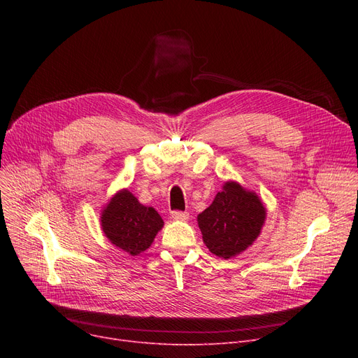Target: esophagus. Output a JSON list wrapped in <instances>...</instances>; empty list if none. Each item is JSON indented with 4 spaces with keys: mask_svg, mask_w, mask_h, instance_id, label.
Listing matches in <instances>:
<instances>
[{
    "mask_svg": "<svg viewBox=\"0 0 358 358\" xmlns=\"http://www.w3.org/2000/svg\"><path fill=\"white\" fill-rule=\"evenodd\" d=\"M171 217L176 220H187L189 219V213L181 212V210H174V212H171Z\"/></svg>",
    "mask_w": 358,
    "mask_h": 358,
    "instance_id": "esophagus-1",
    "label": "esophagus"
}]
</instances>
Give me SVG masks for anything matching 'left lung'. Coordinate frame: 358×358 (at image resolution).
Wrapping results in <instances>:
<instances>
[{
  "label": "left lung",
  "instance_id": "8db88e82",
  "mask_svg": "<svg viewBox=\"0 0 358 358\" xmlns=\"http://www.w3.org/2000/svg\"><path fill=\"white\" fill-rule=\"evenodd\" d=\"M264 219L266 209L255 193L236 182H227L197 222L209 251L231 258L252 245Z\"/></svg>",
  "mask_w": 358,
  "mask_h": 358
}]
</instances>
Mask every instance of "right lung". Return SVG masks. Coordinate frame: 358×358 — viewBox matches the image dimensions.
Wrapping results in <instances>:
<instances>
[{
  "instance_id": "obj_1",
  "label": "right lung",
  "mask_w": 358,
  "mask_h": 358,
  "mask_svg": "<svg viewBox=\"0 0 358 358\" xmlns=\"http://www.w3.org/2000/svg\"><path fill=\"white\" fill-rule=\"evenodd\" d=\"M162 224L164 222L155 209L141 204L127 190L113 197L101 215L106 236L131 255L148 250Z\"/></svg>"
}]
</instances>
